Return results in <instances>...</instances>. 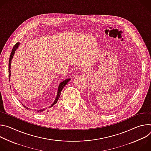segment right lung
Wrapping results in <instances>:
<instances>
[{
    "label": "right lung",
    "instance_id": "1",
    "mask_svg": "<svg viewBox=\"0 0 151 151\" xmlns=\"http://www.w3.org/2000/svg\"><path fill=\"white\" fill-rule=\"evenodd\" d=\"M20 45V43L19 42H17V44L14 45V47H13V49L12 50V51H11V55H10V57H9V69H8V72H9V81H10V76H11V62H12V58H13V57H14V54H15V51H17V50L18 48V47H19V45ZM70 78H68V79H65V80H64L63 81H62L61 82H60V84H59V85H58V91H57V96H56V97H55V100H54V101L53 102V103L50 106H49V107L50 108V107H52L57 102V101L58 100V99H59V97H60V94H61V91H62V90H63V88L64 87V86H65L70 81ZM22 104L23 105V104L22 103ZM23 106L25 107L26 109H29V108H28V107H27V106H24V105H23ZM32 110V109H31ZM34 111H36V112H43L44 111H47V108H46V109H39V110H36V109H34Z\"/></svg>",
    "mask_w": 151,
    "mask_h": 151
}]
</instances>
